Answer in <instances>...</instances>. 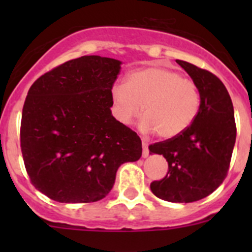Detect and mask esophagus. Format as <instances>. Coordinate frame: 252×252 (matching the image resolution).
<instances>
[{
    "instance_id": "esophagus-1",
    "label": "esophagus",
    "mask_w": 252,
    "mask_h": 252,
    "mask_svg": "<svg viewBox=\"0 0 252 252\" xmlns=\"http://www.w3.org/2000/svg\"><path fill=\"white\" fill-rule=\"evenodd\" d=\"M149 144L145 139H142V157H147L149 156Z\"/></svg>"
}]
</instances>
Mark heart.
I'll return each mask as SVG.
<instances>
[{
    "label": "heart",
    "mask_w": 252,
    "mask_h": 252,
    "mask_svg": "<svg viewBox=\"0 0 252 252\" xmlns=\"http://www.w3.org/2000/svg\"><path fill=\"white\" fill-rule=\"evenodd\" d=\"M111 100L114 117L123 124L133 122L144 108L141 129L157 131L163 139H173L189 129L201 107L196 84L161 64L129 73L126 83L112 86Z\"/></svg>",
    "instance_id": "obj_1"
}]
</instances>
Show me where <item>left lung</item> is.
<instances>
[{
    "label": "left lung",
    "instance_id": "obj_1",
    "mask_svg": "<svg viewBox=\"0 0 252 252\" xmlns=\"http://www.w3.org/2000/svg\"><path fill=\"white\" fill-rule=\"evenodd\" d=\"M177 63L201 94V107L189 129L173 139L149 146L163 155L168 172L150 188L169 202H194L212 194L225 179L234 149L236 126L232 98L215 74L185 61Z\"/></svg>",
    "mask_w": 252,
    "mask_h": 252
}]
</instances>
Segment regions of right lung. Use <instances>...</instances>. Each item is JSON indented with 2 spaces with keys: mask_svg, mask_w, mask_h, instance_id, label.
I'll list each match as a JSON object with an SVG mask.
<instances>
[{
  "mask_svg": "<svg viewBox=\"0 0 252 252\" xmlns=\"http://www.w3.org/2000/svg\"><path fill=\"white\" fill-rule=\"evenodd\" d=\"M122 62L83 56L41 75L23 107L20 147L35 188L50 199H103L119 166L141 157L135 131L112 116L111 89Z\"/></svg>",
  "mask_w": 252,
  "mask_h": 252,
  "instance_id": "obj_1",
  "label": "right lung"
}]
</instances>
